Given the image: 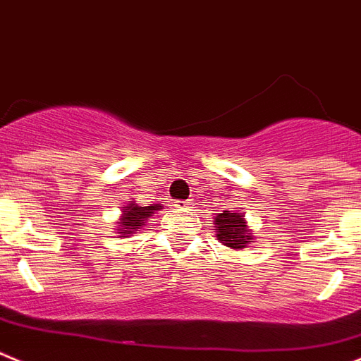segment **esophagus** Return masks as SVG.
Returning <instances> with one entry per match:
<instances>
[{"label": "esophagus", "instance_id": "esophagus-1", "mask_svg": "<svg viewBox=\"0 0 361 361\" xmlns=\"http://www.w3.org/2000/svg\"><path fill=\"white\" fill-rule=\"evenodd\" d=\"M192 201H176L178 209H192Z\"/></svg>", "mask_w": 361, "mask_h": 361}]
</instances>
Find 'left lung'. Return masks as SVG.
<instances>
[{"label":"left lung","instance_id":"left-lung-1","mask_svg":"<svg viewBox=\"0 0 361 361\" xmlns=\"http://www.w3.org/2000/svg\"><path fill=\"white\" fill-rule=\"evenodd\" d=\"M214 232L221 245L228 246L230 250H243L253 243V232L248 228L245 216L232 210H223L214 217Z\"/></svg>","mask_w":361,"mask_h":361}]
</instances>
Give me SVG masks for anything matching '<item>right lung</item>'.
Masks as SVG:
<instances>
[{
    "label": "right lung",
    "instance_id": "right-lung-1",
    "mask_svg": "<svg viewBox=\"0 0 361 361\" xmlns=\"http://www.w3.org/2000/svg\"><path fill=\"white\" fill-rule=\"evenodd\" d=\"M161 209V204L152 203L147 207H142V204L136 203L135 200H131L129 203H126V207H122V214H120V219L116 221V233L118 237H129L135 232L142 228L145 225V221L151 219V216L157 210Z\"/></svg>",
    "mask_w": 361,
    "mask_h": 361
}]
</instances>
